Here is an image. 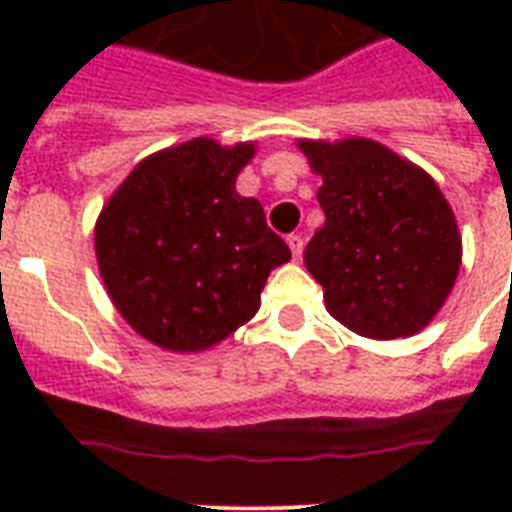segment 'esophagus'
Returning a JSON list of instances; mask_svg holds the SVG:
<instances>
[{"label":"esophagus","mask_w":512,"mask_h":512,"mask_svg":"<svg viewBox=\"0 0 512 512\" xmlns=\"http://www.w3.org/2000/svg\"><path fill=\"white\" fill-rule=\"evenodd\" d=\"M287 244H289V249H292V257H295V260H300V255H303V239L292 233V236L287 239Z\"/></svg>","instance_id":"esophagus-1"}]
</instances>
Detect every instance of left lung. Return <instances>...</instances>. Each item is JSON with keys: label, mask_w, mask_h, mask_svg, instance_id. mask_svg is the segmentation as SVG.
Returning <instances> with one entry per match:
<instances>
[{"label": "left lung", "mask_w": 512, "mask_h": 512, "mask_svg": "<svg viewBox=\"0 0 512 512\" xmlns=\"http://www.w3.org/2000/svg\"><path fill=\"white\" fill-rule=\"evenodd\" d=\"M321 175L324 225L305 268L327 311L372 340L412 337L433 321L462 263L454 212L436 180L377 140H297Z\"/></svg>", "instance_id": "left-lung-1"}]
</instances>
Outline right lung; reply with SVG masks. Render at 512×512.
I'll return each instance as SVG.
<instances>
[{
  "label": "right lung",
  "mask_w": 512,
  "mask_h": 512,
  "mask_svg": "<svg viewBox=\"0 0 512 512\" xmlns=\"http://www.w3.org/2000/svg\"><path fill=\"white\" fill-rule=\"evenodd\" d=\"M255 143L185 140L135 164L95 223L100 279L140 337L199 353L247 324L289 247L236 193Z\"/></svg>",
  "instance_id": "obj_1"
}]
</instances>
